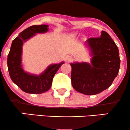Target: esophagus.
Instances as JSON below:
<instances>
[{"label": "esophagus", "mask_w": 130, "mask_h": 130, "mask_svg": "<svg viewBox=\"0 0 130 130\" xmlns=\"http://www.w3.org/2000/svg\"><path fill=\"white\" fill-rule=\"evenodd\" d=\"M65 60L67 62H71L73 60V58L71 56H67L65 59Z\"/></svg>", "instance_id": "34e87169"}]
</instances>
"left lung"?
Returning a JSON list of instances; mask_svg holds the SVG:
<instances>
[{
    "instance_id": "obj_1",
    "label": "left lung",
    "mask_w": 130,
    "mask_h": 130,
    "mask_svg": "<svg viewBox=\"0 0 130 130\" xmlns=\"http://www.w3.org/2000/svg\"><path fill=\"white\" fill-rule=\"evenodd\" d=\"M91 51V64L71 63V84L78 92L96 95L107 89L117 77L120 68L119 49L107 32L86 42Z\"/></svg>"
}]
</instances>
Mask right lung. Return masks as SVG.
<instances>
[{
  "label": "right lung",
  "mask_w": 130,
  "mask_h": 130,
  "mask_svg": "<svg viewBox=\"0 0 130 130\" xmlns=\"http://www.w3.org/2000/svg\"><path fill=\"white\" fill-rule=\"evenodd\" d=\"M47 30V25H34L21 32L11 43L7 58L9 74L13 83L26 93H42L48 90L51 87L55 74L64 63L51 65L39 76L28 74L22 69L21 55L23 43L37 33H44Z\"/></svg>",
  "instance_id": "right-lung-1"
}]
</instances>
